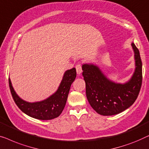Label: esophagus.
Returning <instances> with one entry per match:
<instances>
[{
    "mask_svg": "<svg viewBox=\"0 0 149 149\" xmlns=\"http://www.w3.org/2000/svg\"><path fill=\"white\" fill-rule=\"evenodd\" d=\"M75 68H76V72L77 74H80L81 72H82V70H81V65L80 64H77L75 66Z\"/></svg>",
    "mask_w": 149,
    "mask_h": 149,
    "instance_id": "1",
    "label": "esophagus"
}]
</instances>
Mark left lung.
Listing matches in <instances>:
<instances>
[{
    "mask_svg": "<svg viewBox=\"0 0 149 149\" xmlns=\"http://www.w3.org/2000/svg\"><path fill=\"white\" fill-rule=\"evenodd\" d=\"M134 53L135 70L126 82L116 83L93 63L82 65V75L86 82V93L90 104L102 116H113L132 105L142 85V61L134 43L131 44Z\"/></svg>",
    "mask_w": 149,
    "mask_h": 149,
    "instance_id": "1",
    "label": "left lung"
}]
</instances>
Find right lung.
<instances>
[{"mask_svg": "<svg viewBox=\"0 0 149 149\" xmlns=\"http://www.w3.org/2000/svg\"><path fill=\"white\" fill-rule=\"evenodd\" d=\"M76 77V70L74 68L67 70L58 89L53 95L41 101L30 102L23 100L15 93L11 79L9 78L10 91L15 102L24 113L33 118L49 120L58 117L65 106L70 87Z\"/></svg>", "mask_w": 149, "mask_h": 149, "instance_id": "add662e5", "label": "right lung"}]
</instances>
